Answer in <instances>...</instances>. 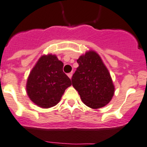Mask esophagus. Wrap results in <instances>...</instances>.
Segmentation results:
<instances>
[{
	"mask_svg": "<svg viewBox=\"0 0 147 147\" xmlns=\"http://www.w3.org/2000/svg\"><path fill=\"white\" fill-rule=\"evenodd\" d=\"M67 75H68V77H69V78L71 79V78H72V72L68 73V74H67Z\"/></svg>",
	"mask_w": 147,
	"mask_h": 147,
	"instance_id": "obj_1",
	"label": "esophagus"
}]
</instances>
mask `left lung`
I'll list each match as a JSON object with an SVG mask.
<instances>
[{
  "mask_svg": "<svg viewBox=\"0 0 147 147\" xmlns=\"http://www.w3.org/2000/svg\"><path fill=\"white\" fill-rule=\"evenodd\" d=\"M79 67L72 77L73 87L86 106L98 109L109 102L115 88L109 71L96 52H88L77 60Z\"/></svg>",
  "mask_w": 147,
  "mask_h": 147,
  "instance_id": "obj_1",
  "label": "left lung"
}]
</instances>
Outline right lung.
Listing matches in <instances>:
<instances>
[{
    "label": "right lung",
    "instance_id": "obj_1",
    "mask_svg": "<svg viewBox=\"0 0 147 147\" xmlns=\"http://www.w3.org/2000/svg\"><path fill=\"white\" fill-rule=\"evenodd\" d=\"M64 64L55 55L41 57L29 75L27 92L35 105L49 108L59 103L66 88L72 85L63 72Z\"/></svg>",
    "mask_w": 147,
    "mask_h": 147
}]
</instances>
